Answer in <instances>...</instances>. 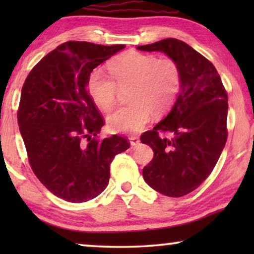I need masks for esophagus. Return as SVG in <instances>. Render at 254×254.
Returning <instances> with one entry per match:
<instances>
[{
	"label": "esophagus",
	"mask_w": 254,
	"mask_h": 254,
	"mask_svg": "<svg viewBox=\"0 0 254 254\" xmlns=\"http://www.w3.org/2000/svg\"><path fill=\"white\" fill-rule=\"evenodd\" d=\"M129 142H130L131 145H137L138 143H140V138H138L137 136H130Z\"/></svg>",
	"instance_id": "34e87169"
}]
</instances>
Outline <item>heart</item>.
<instances>
[{
  "label": "heart",
  "instance_id": "heart-1",
  "mask_svg": "<svg viewBox=\"0 0 254 254\" xmlns=\"http://www.w3.org/2000/svg\"><path fill=\"white\" fill-rule=\"evenodd\" d=\"M113 76L96 69L90 74L88 90L97 106L104 111L112 109L120 89L128 90L129 104L107 118L112 131L134 134L143 129L156 113L168 111L175 102L182 84V72L172 59L127 52L110 64Z\"/></svg>",
  "mask_w": 254,
  "mask_h": 254
}]
</instances>
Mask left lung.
Returning <instances> with one entry per match:
<instances>
[{
	"instance_id": "obj_1",
	"label": "left lung",
	"mask_w": 254,
	"mask_h": 254,
	"mask_svg": "<svg viewBox=\"0 0 254 254\" xmlns=\"http://www.w3.org/2000/svg\"><path fill=\"white\" fill-rule=\"evenodd\" d=\"M137 50L162 52L182 72L171 111L141 142L154 150L142 171L145 183L166 196H184L207 179L227 142V91L214 64L182 40L168 38Z\"/></svg>"
}]
</instances>
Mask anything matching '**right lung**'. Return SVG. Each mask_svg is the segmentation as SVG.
<instances>
[{"label": "right lung", "mask_w": 254, "mask_h": 254, "mask_svg": "<svg viewBox=\"0 0 254 254\" xmlns=\"http://www.w3.org/2000/svg\"><path fill=\"white\" fill-rule=\"evenodd\" d=\"M123 48L68 41L41 59L24 82L17 119L30 165L50 192L69 202L99 195L114 156L130 147L118 135L93 137L104 119L88 92L91 71Z\"/></svg>", "instance_id": "right-lung-1"}]
</instances>
